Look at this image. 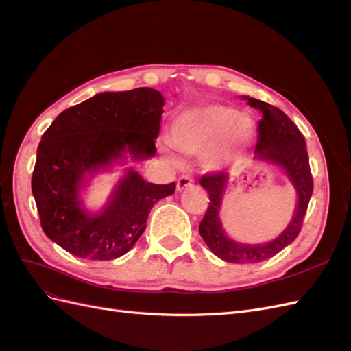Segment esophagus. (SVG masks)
I'll use <instances>...</instances> for the list:
<instances>
[{"label":"esophagus","instance_id":"1","mask_svg":"<svg viewBox=\"0 0 351 351\" xmlns=\"http://www.w3.org/2000/svg\"><path fill=\"white\" fill-rule=\"evenodd\" d=\"M193 183V178L189 177V176H182L178 180H177V192H182V190L187 189L192 186Z\"/></svg>","mask_w":351,"mask_h":351}]
</instances>
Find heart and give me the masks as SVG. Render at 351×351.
Returning a JSON list of instances; mask_svg holds the SVG:
<instances>
[{"instance_id":"obj_1","label":"heart","mask_w":351,"mask_h":351,"mask_svg":"<svg viewBox=\"0 0 351 351\" xmlns=\"http://www.w3.org/2000/svg\"><path fill=\"white\" fill-rule=\"evenodd\" d=\"M254 136L250 119L226 105H206L178 114L169 130L173 147L186 156L200 155L217 146L206 159L209 168H217L228 154L246 147ZM171 162L178 156L169 149L162 151Z\"/></svg>"}]
</instances>
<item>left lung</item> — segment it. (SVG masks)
I'll use <instances>...</instances> for the list:
<instances>
[{
    "label": "left lung",
    "mask_w": 351,
    "mask_h": 351,
    "mask_svg": "<svg viewBox=\"0 0 351 351\" xmlns=\"http://www.w3.org/2000/svg\"><path fill=\"white\" fill-rule=\"evenodd\" d=\"M247 99L249 105L262 112L259 121V136L254 154L261 161H267L284 168L297 192V206L293 219L281 234L265 244H241L227 237L222 230L219 209L222 195L228 184V173L218 171L205 174L199 180L200 186L209 195V205L204 219L199 224V232L215 256L231 263H256L267 261L280 253L295 240L303 226L309 200L313 193V178L309 165V155L302 132L280 108L254 98Z\"/></svg>",
    "instance_id": "obj_1"
}]
</instances>
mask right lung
Returning a JSON list of instances; mask_svg holds the SVG:
<instances>
[{
	"instance_id": "1",
	"label": "right lung",
	"mask_w": 351,
	"mask_h": 351,
	"mask_svg": "<svg viewBox=\"0 0 351 351\" xmlns=\"http://www.w3.org/2000/svg\"><path fill=\"white\" fill-rule=\"evenodd\" d=\"M164 97L151 88L104 92L62 111L42 136L32 193L45 234L77 258L111 261L139 240L158 200L176 183H146L129 169L101 214L90 215L79 197L86 176L130 154L155 155Z\"/></svg>"
}]
</instances>
